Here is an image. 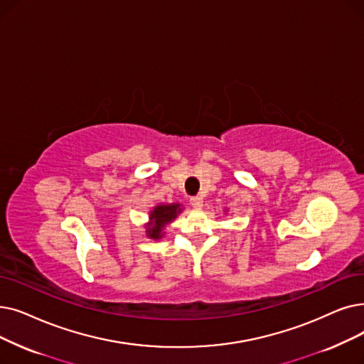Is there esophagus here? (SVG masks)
Wrapping results in <instances>:
<instances>
[{
  "mask_svg": "<svg viewBox=\"0 0 364 364\" xmlns=\"http://www.w3.org/2000/svg\"><path fill=\"white\" fill-rule=\"evenodd\" d=\"M191 205L193 208L200 210L203 207V199L200 196H193V198H191Z\"/></svg>",
  "mask_w": 364,
  "mask_h": 364,
  "instance_id": "esophagus-1",
  "label": "esophagus"
}]
</instances>
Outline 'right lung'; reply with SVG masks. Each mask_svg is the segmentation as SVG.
Returning a JSON list of instances; mask_svg holds the SVG:
<instances>
[{
    "mask_svg": "<svg viewBox=\"0 0 364 364\" xmlns=\"http://www.w3.org/2000/svg\"><path fill=\"white\" fill-rule=\"evenodd\" d=\"M181 213L180 203H168V205H156L150 211L149 223H147V236L150 240H161L164 236V229L168 223Z\"/></svg>",
    "mask_w": 364,
    "mask_h": 364,
    "instance_id": "obj_1",
    "label": "right lung"
}]
</instances>
